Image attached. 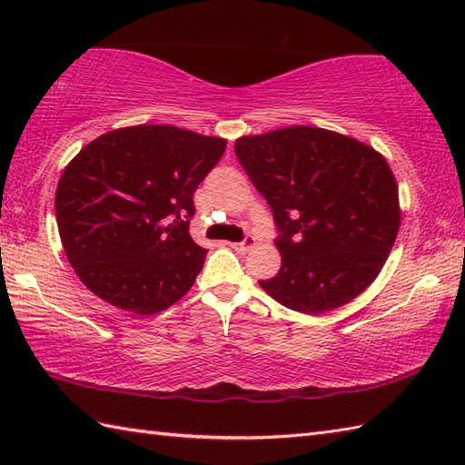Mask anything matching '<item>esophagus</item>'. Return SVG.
<instances>
[{
	"instance_id": "1",
	"label": "esophagus",
	"mask_w": 465,
	"mask_h": 465,
	"mask_svg": "<svg viewBox=\"0 0 465 465\" xmlns=\"http://www.w3.org/2000/svg\"><path fill=\"white\" fill-rule=\"evenodd\" d=\"M253 245H255V238H253V235H252V233H245L242 242L232 243V248H233L235 252H250V250L253 248Z\"/></svg>"
}]
</instances>
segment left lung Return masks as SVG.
<instances>
[{
	"mask_svg": "<svg viewBox=\"0 0 465 465\" xmlns=\"http://www.w3.org/2000/svg\"><path fill=\"white\" fill-rule=\"evenodd\" d=\"M273 212L282 268L260 285L293 312L318 315L375 280L400 230L388 162L348 135L293 125L235 142Z\"/></svg>",
	"mask_w": 465,
	"mask_h": 465,
	"instance_id": "1",
	"label": "left lung"
}]
</instances>
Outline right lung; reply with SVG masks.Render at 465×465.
<instances>
[{
	"label": "right lung",
	"mask_w": 465,
	"mask_h": 465,
	"mask_svg": "<svg viewBox=\"0 0 465 465\" xmlns=\"http://www.w3.org/2000/svg\"><path fill=\"white\" fill-rule=\"evenodd\" d=\"M225 152L222 137L173 125L104 134L69 163L55 193L69 263L97 298L137 315L192 288L205 250L190 235L193 193Z\"/></svg>",
	"instance_id": "right-lung-1"
}]
</instances>
